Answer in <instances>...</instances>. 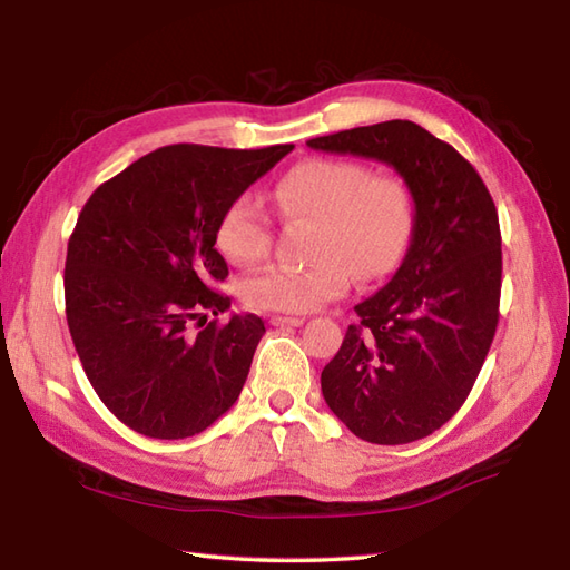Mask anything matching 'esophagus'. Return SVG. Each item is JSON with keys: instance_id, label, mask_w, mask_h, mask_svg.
Listing matches in <instances>:
<instances>
[{"instance_id": "34e87169", "label": "esophagus", "mask_w": 570, "mask_h": 570, "mask_svg": "<svg viewBox=\"0 0 570 570\" xmlns=\"http://www.w3.org/2000/svg\"><path fill=\"white\" fill-rule=\"evenodd\" d=\"M272 325H276V328H284V325H294V328H298V325H304V318L301 316H272Z\"/></svg>"}]
</instances>
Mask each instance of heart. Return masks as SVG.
I'll return each instance as SVG.
<instances>
[{"mask_svg": "<svg viewBox=\"0 0 570 570\" xmlns=\"http://www.w3.org/2000/svg\"><path fill=\"white\" fill-rule=\"evenodd\" d=\"M272 198L286 223L313 225L308 266L266 264L237 282L254 311L304 313L347 292L353 274L372 282L402 259L411 233V200L394 176H372L355 161L311 159L274 186ZM215 245L233 264L262 259L272 245V220L262 203L242 193L215 227Z\"/></svg>", "mask_w": 570, "mask_h": 570, "instance_id": "obj_1", "label": "heart"}]
</instances>
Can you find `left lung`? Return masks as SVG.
Instances as JSON below:
<instances>
[{
    "label": "left lung",
    "instance_id": "left-lung-1",
    "mask_svg": "<svg viewBox=\"0 0 570 570\" xmlns=\"http://www.w3.org/2000/svg\"><path fill=\"white\" fill-rule=\"evenodd\" d=\"M306 144L392 166L414 200L402 264L355 306L360 321L321 372L325 404L362 441L426 439L463 406L498 331V208L475 168L409 119Z\"/></svg>",
    "mask_w": 570,
    "mask_h": 570
}]
</instances>
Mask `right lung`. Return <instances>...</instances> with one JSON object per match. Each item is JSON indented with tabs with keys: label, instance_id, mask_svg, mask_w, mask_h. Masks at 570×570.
<instances>
[{
	"label": "right lung",
	"instance_id": "right-lung-1",
	"mask_svg": "<svg viewBox=\"0 0 570 570\" xmlns=\"http://www.w3.org/2000/svg\"><path fill=\"white\" fill-rule=\"evenodd\" d=\"M292 149L174 144L85 203L66 257L68 328L92 390L131 431L188 439L237 402L262 318L233 313L196 335L188 323L229 308L213 292L227 276L215 249L225 205Z\"/></svg>",
	"mask_w": 570,
	"mask_h": 570
}]
</instances>
